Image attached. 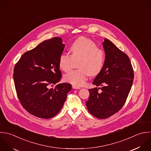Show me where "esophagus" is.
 Segmentation results:
<instances>
[{"mask_svg":"<svg viewBox=\"0 0 151 151\" xmlns=\"http://www.w3.org/2000/svg\"><path fill=\"white\" fill-rule=\"evenodd\" d=\"M72 88H73V89H81V88L80 86H77V85H72Z\"/></svg>","mask_w":151,"mask_h":151,"instance_id":"1","label":"esophagus"}]
</instances>
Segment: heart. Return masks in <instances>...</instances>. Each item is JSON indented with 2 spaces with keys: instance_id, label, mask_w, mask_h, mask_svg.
<instances>
[{
  "instance_id": "obj_1",
  "label": "heart",
  "mask_w": 151,
  "mask_h": 151,
  "mask_svg": "<svg viewBox=\"0 0 151 151\" xmlns=\"http://www.w3.org/2000/svg\"><path fill=\"white\" fill-rule=\"evenodd\" d=\"M71 55L62 53L59 59V66L65 72L72 68L73 60L78 62L79 69L72 70L65 75L66 81L76 85H82L88 76H96L102 70L105 62L104 51L98 47L92 40L81 36L75 40L70 46Z\"/></svg>"
}]
</instances>
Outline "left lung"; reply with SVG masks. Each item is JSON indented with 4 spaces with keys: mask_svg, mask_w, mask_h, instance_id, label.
I'll list each match as a JSON object with an SVG mask.
<instances>
[{
    "mask_svg": "<svg viewBox=\"0 0 151 151\" xmlns=\"http://www.w3.org/2000/svg\"><path fill=\"white\" fill-rule=\"evenodd\" d=\"M103 46L106 54L105 65L93 82V84L101 87L89 89V97L86 102L89 113L102 119L122 109L134 78L128 56L108 39H105ZM99 88L102 90L101 93L98 92Z\"/></svg>",
    "mask_w": 151,
    "mask_h": 151,
    "instance_id": "left-lung-1",
    "label": "left lung"
}]
</instances>
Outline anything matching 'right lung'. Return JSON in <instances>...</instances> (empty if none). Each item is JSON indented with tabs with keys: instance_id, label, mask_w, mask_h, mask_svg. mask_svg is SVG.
<instances>
[{
	"instance_id": "1",
	"label": "right lung",
	"mask_w": 151,
	"mask_h": 151,
	"mask_svg": "<svg viewBox=\"0 0 151 151\" xmlns=\"http://www.w3.org/2000/svg\"><path fill=\"white\" fill-rule=\"evenodd\" d=\"M64 47L60 37H53L25 52L15 64L17 97L25 110L36 117L50 119L57 115L71 90L70 83H58L62 78L59 59Z\"/></svg>"
}]
</instances>
